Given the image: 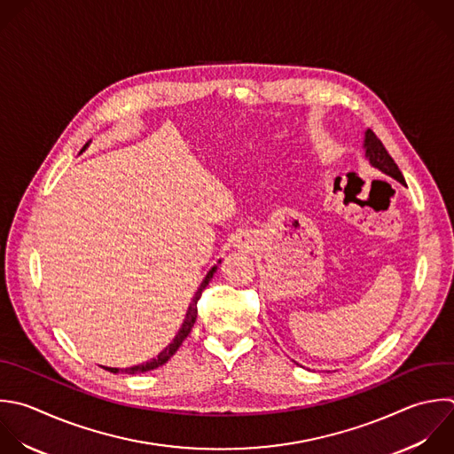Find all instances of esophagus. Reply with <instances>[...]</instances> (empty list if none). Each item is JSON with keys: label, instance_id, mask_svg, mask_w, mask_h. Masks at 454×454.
I'll use <instances>...</instances> for the list:
<instances>
[{"label": "esophagus", "instance_id": "obj_1", "mask_svg": "<svg viewBox=\"0 0 454 454\" xmlns=\"http://www.w3.org/2000/svg\"><path fill=\"white\" fill-rule=\"evenodd\" d=\"M236 247H239V248H245V247H247V243H245V241H241V239H236Z\"/></svg>", "mask_w": 454, "mask_h": 454}]
</instances>
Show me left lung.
<instances>
[{
    "mask_svg": "<svg viewBox=\"0 0 454 454\" xmlns=\"http://www.w3.org/2000/svg\"><path fill=\"white\" fill-rule=\"evenodd\" d=\"M364 149H365V158L369 160V163H371L374 168L381 170L383 174L394 177V179L399 181V183H404V177H403L401 170L397 168V165L394 163V160L390 158V154L387 153V149L383 147L381 140H380L371 129L365 131Z\"/></svg>",
    "mask_w": 454,
    "mask_h": 454,
    "instance_id": "1",
    "label": "left lung"
}]
</instances>
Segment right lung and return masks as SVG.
<instances>
[{
	"label": "right lung",
	"mask_w": 454,
	"mask_h": 454,
	"mask_svg": "<svg viewBox=\"0 0 454 454\" xmlns=\"http://www.w3.org/2000/svg\"><path fill=\"white\" fill-rule=\"evenodd\" d=\"M89 147V144H85V147L82 149V153L85 151ZM220 262V261H218ZM216 268L218 266H213L209 271H207V275H206V278L202 280V284L199 286V289H197V293H195V296H193V300H192V303H190V307H188V312H186V317H184V323H183V326L179 328V332H177V335L174 337V340L156 356V358H153V360H149V362H144V364H138V365H133V367H126V369H119V367H105L106 371H110V372H128V374H140V372H147V371H153V369H156V367H160V365H163V364H167L168 362V358L179 349V346L183 344V340L188 337V333L192 332V328H193V325H195V319H197V301L200 300V294H202V291L206 289V286L209 284V280L213 278V275H215V271H216Z\"/></svg>",
	"instance_id": "obj_1"
}]
</instances>
